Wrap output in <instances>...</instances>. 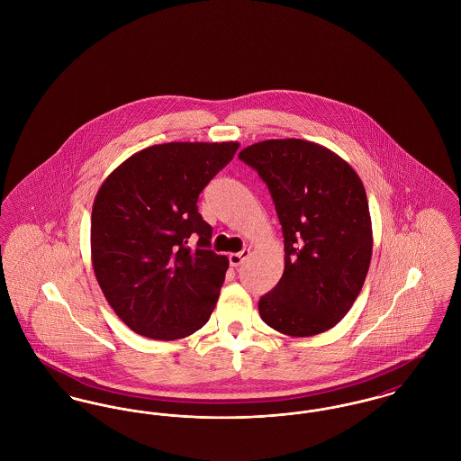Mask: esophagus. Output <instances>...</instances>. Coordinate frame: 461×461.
Instances as JSON below:
<instances>
[{
	"label": "esophagus",
	"mask_w": 461,
	"mask_h": 461,
	"mask_svg": "<svg viewBox=\"0 0 461 461\" xmlns=\"http://www.w3.org/2000/svg\"><path fill=\"white\" fill-rule=\"evenodd\" d=\"M249 255H251V249H242V251H238V253H230L229 255V262H230L232 267H240Z\"/></svg>",
	"instance_id": "1"
}]
</instances>
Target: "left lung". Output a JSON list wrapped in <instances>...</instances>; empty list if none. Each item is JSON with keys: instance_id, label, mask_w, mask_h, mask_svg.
I'll use <instances>...</instances> for the list:
<instances>
[{"instance_id": "obj_1", "label": "left lung", "mask_w": 461, "mask_h": 461, "mask_svg": "<svg viewBox=\"0 0 461 461\" xmlns=\"http://www.w3.org/2000/svg\"><path fill=\"white\" fill-rule=\"evenodd\" d=\"M258 171L285 236V272L258 302L272 330L314 337L337 326L363 290L373 227L363 182L328 147L270 139L240 152Z\"/></svg>"}]
</instances>
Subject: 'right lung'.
Returning <instances> with one entry per match:
<instances>
[{"label": "right lung", "mask_w": 461, "mask_h": 461, "mask_svg": "<svg viewBox=\"0 0 461 461\" xmlns=\"http://www.w3.org/2000/svg\"><path fill=\"white\" fill-rule=\"evenodd\" d=\"M238 149L240 142L150 146L102 182L92 210V266L131 331L168 341L208 322L229 258L210 249L212 225L199 215L197 197Z\"/></svg>", "instance_id": "right-lung-1"}]
</instances>
